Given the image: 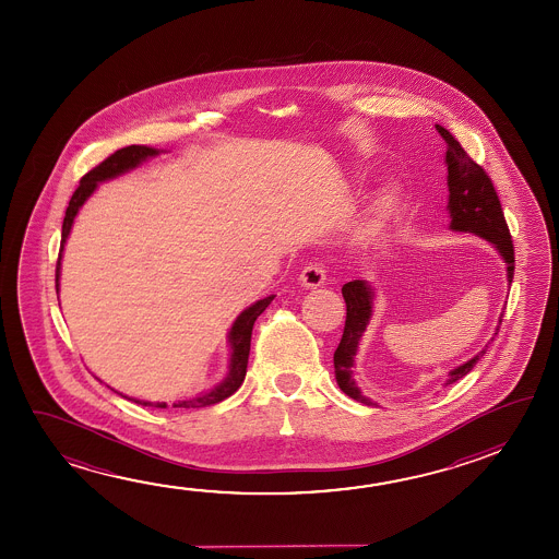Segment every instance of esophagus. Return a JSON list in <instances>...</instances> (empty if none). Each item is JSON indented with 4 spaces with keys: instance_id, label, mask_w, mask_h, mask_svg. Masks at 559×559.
I'll use <instances>...</instances> for the list:
<instances>
[{
    "instance_id": "esophagus-1",
    "label": "esophagus",
    "mask_w": 559,
    "mask_h": 559,
    "mask_svg": "<svg viewBox=\"0 0 559 559\" xmlns=\"http://www.w3.org/2000/svg\"><path fill=\"white\" fill-rule=\"evenodd\" d=\"M325 269L320 263H310L308 266H304L302 273H300V283L306 288H320L325 283Z\"/></svg>"
}]
</instances>
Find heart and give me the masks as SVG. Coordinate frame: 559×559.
<instances>
[{"label":"heart","instance_id":"b5f03b06","mask_svg":"<svg viewBox=\"0 0 559 559\" xmlns=\"http://www.w3.org/2000/svg\"><path fill=\"white\" fill-rule=\"evenodd\" d=\"M390 206V201H385L384 204H382V211H385Z\"/></svg>","mask_w":559,"mask_h":559}]
</instances>
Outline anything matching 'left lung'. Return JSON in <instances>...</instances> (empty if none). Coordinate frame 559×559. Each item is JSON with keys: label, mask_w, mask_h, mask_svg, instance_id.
Returning <instances> with one entry per match:
<instances>
[{"label": "left lung", "mask_w": 559, "mask_h": 559, "mask_svg": "<svg viewBox=\"0 0 559 559\" xmlns=\"http://www.w3.org/2000/svg\"><path fill=\"white\" fill-rule=\"evenodd\" d=\"M440 136L447 142V156L444 164L449 169V216L452 231H464V234H474L484 238L485 241L493 243V248L499 251V255L507 265V281L513 283L514 275V249L509 234V226L504 222L501 201L495 192L493 183L489 175L467 156L464 147L460 146L456 138L450 134L444 127H439ZM345 304H347V321H345V331L338 343L337 350L333 355L335 362V378L337 384L348 397L357 400L367 405H376L370 402L367 395H362L355 378H353V367H355V357L358 353V343L365 335L370 318H372V308H374V288L368 281H350L343 284L341 288ZM503 321V313L499 316V325ZM497 325V331H499ZM497 335V333H495ZM479 350L476 357L469 358L464 365L452 368L444 385L454 384L460 378L476 367L477 360L484 355Z\"/></svg>", "instance_id": "8db88e82"}]
</instances>
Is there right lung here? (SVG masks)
I'll use <instances>...</instances> for the list:
<instances>
[{
    "label": "right lung",
    "instance_id": "add662e5",
    "mask_svg": "<svg viewBox=\"0 0 559 559\" xmlns=\"http://www.w3.org/2000/svg\"><path fill=\"white\" fill-rule=\"evenodd\" d=\"M162 152L164 150L150 146L122 147V150H117L112 156L107 157L103 164L97 165L90 174L83 175L80 187L75 189L74 194H72V201H70L68 209H66L64 224H62V243H60V255H58V263H56V293L60 290V269H62V251H64L66 239L70 236L75 216H78V212L85 204V201L92 197L93 192L97 191L99 183H105V181H110V179H115L119 175L127 174V171L134 169L138 165L144 164L150 157L159 156ZM273 300H275V294L266 296L263 300H257L255 304H251L249 308L241 311L236 321L231 323L228 333L229 365L224 380L214 385V388H211V390L194 395L191 400L175 402L174 407H183V409L209 407V405L226 400V397H229V395L238 390L241 382H243V378H246V372H248L249 347H251L253 323H255L257 318L266 310V306L273 302ZM117 394L122 395L120 392H117ZM122 397H129V395H122ZM129 400L130 402L140 403V405H154V407H159V409L167 407L165 402L152 403L144 402V400H134V397H129Z\"/></svg>",
    "mask_w": 559,
    "mask_h": 559
}]
</instances>
